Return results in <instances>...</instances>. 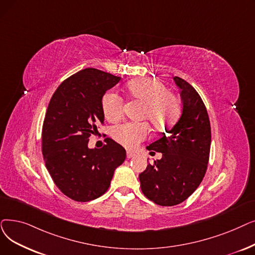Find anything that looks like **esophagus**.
I'll list each match as a JSON object with an SVG mask.
<instances>
[{
  "label": "esophagus",
  "instance_id": "obj_1",
  "mask_svg": "<svg viewBox=\"0 0 255 255\" xmlns=\"http://www.w3.org/2000/svg\"><path fill=\"white\" fill-rule=\"evenodd\" d=\"M135 156V154L133 153V152H131V151H127V158L129 159V158H132V157H134Z\"/></svg>",
  "mask_w": 255,
  "mask_h": 255
}]
</instances>
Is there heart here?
I'll use <instances>...</instances> for the list:
<instances>
[{"label":"heart","mask_w":255,"mask_h":255,"mask_svg":"<svg viewBox=\"0 0 255 255\" xmlns=\"http://www.w3.org/2000/svg\"><path fill=\"white\" fill-rule=\"evenodd\" d=\"M126 93L133 100L143 105L141 118H147L156 129L167 128L175 123L181 110L179 98L168 92V87L158 80L138 79L126 86ZM104 117L109 122H117L123 115V100L116 94L107 93L102 99ZM150 133L146 123H126L113 129L114 138L122 146L132 149L145 140Z\"/></svg>","instance_id":"obj_1"}]
</instances>
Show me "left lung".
<instances>
[{
    "label": "left lung",
    "mask_w": 255,
    "mask_h": 255,
    "mask_svg": "<svg viewBox=\"0 0 255 255\" xmlns=\"http://www.w3.org/2000/svg\"><path fill=\"white\" fill-rule=\"evenodd\" d=\"M174 81L181 91V116L170 130L165 129L167 133L147 147L162 153V157L148 163L138 176L143 195L161 206L179 204L196 191L207 169L212 141L201 97L179 77Z\"/></svg>",
    "instance_id": "8db88e82"
}]
</instances>
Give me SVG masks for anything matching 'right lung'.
Returning a JSON list of instances; mask_svg holds the SVG:
<instances>
[{
  "label": "right lung",
  "instance_id": "add662e5",
  "mask_svg": "<svg viewBox=\"0 0 255 255\" xmlns=\"http://www.w3.org/2000/svg\"><path fill=\"white\" fill-rule=\"evenodd\" d=\"M121 77L84 69L64 80L52 96L42 126V154L53 181L75 201L102 196L126 151L108 138L101 149L88 148L98 124L104 123L102 99Z\"/></svg>",
  "mask_w": 255,
  "mask_h": 255
}]
</instances>
